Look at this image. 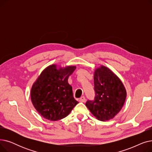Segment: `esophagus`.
Listing matches in <instances>:
<instances>
[{
  "label": "esophagus",
  "mask_w": 152,
  "mask_h": 152,
  "mask_svg": "<svg viewBox=\"0 0 152 152\" xmlns=\"http://www.w3.org/2000/svg\"><path fill=\"white\" fill-rule=\"evenodd\" d=\"M86 101V99H85V97L83 96L81 97L80 99H79V102H84Z\"/></svg>",
  "instance_id": "esophagus-1"
}]
</instances>
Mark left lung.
<instances>
[{
  "label": "left lung",
  "mask_w": 152,
  "mask_h": 152,
  "mask_svg": "<svg viewBox=\"0 0 152 152\" xmlns=\"http://www.w3.org/2000/svg\"><path fill=\"white\" fill-rule=\"evenodd\" d=\"M94 100L86 105L91 113L102 121L113 119L122 109L127 92L122 81L110 68L100 65L94 73Z\"/></svg>",
  "instance_id": "left-lung-1"
}]
</instances>
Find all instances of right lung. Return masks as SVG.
Returning a JSON list of instances; mask_svg holds the SVG:
<instances>
[{
    "label": "right lung",
    "mask_w": 152,
    "mask_h": 152,
    "mask_svg": "<svg viewBox=\"0 0 152 152\" xmlns=\"http://www.w3.org/2000/svg\"><path fill=\"white\" fill-rule=\"evenodd\" d=\"M76 66L46 67L33 83L31 100L37 112L45 119L57 121L67 116L78 102L73 97L68 79Z\"/></svg>",
    "instance_id": "obj_1"
}]
</instances>
